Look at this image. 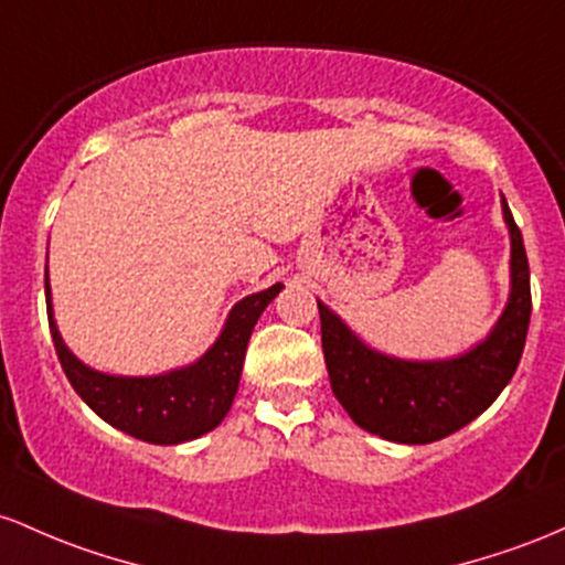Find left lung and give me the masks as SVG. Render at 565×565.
Returning <instances> with one entry per match:
<instances>
[{"label":"left lung","mask_w":565,"mask_h":565,"mask_svg":"<svg viewBox=\"0 0 565 565\" xmlns=\"http://www.w3.org/2000/svg\"><path fill=\"white\" fill-rule=\"evenodd\" d=\"M510 232V299L497 326L472 350L448 360H403L371 350L358 333L320 309L322 352L335 401L365 433L405 446L443 440L480 414L510 384L531 320V277L523 234L502 194Z\"/></svg>","instance_id":"left-lung-1"}]
</instances>
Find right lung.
<instances>
[{"instance_id": "obj_1", "label": "right lung", "mask_w": 565, "mask_h": 565, "mask_svg": "<svg viewBox=\"0 0 565 565\" xmlns=\"http://www.w3.org/2000/svg\"><path fill=\"white\" fill-rule=\"evenodd\" d=\"M280 290L282 282H275L234 303L218 339L194 363L157 376H114L85 365L68 350L55 326L50 277H44L50 333L66 379L100 419L154 446H179L224 422L237 395L253 328Z\"/></svg>"}]
</instances>
